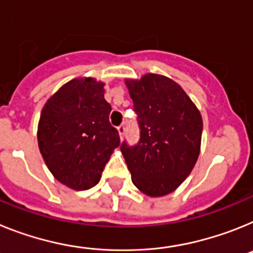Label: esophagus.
Instances as JSON below:
<instances>
[{
	"mask_svg": "<svg viewBox=\"0 0 253 253\" xmlns=\"http://www.w3.org/2000/svg\"><path fill=\"white\" fill-rule=\"evenodd\" d=\"M117 129H118V133H120V137L122 139V137H124V135H125V131H126V128H125L124 125H121V126H118Z\"/></svg>",
	"mask_w": 253,
	"mask_h": 253,
	"instance_id": "34e87169",
	"label": "esophagus"
}]
</instances>
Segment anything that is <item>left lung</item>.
<instances>
[{"label":"left lung","instance_id":"obj_1","mask_svg":"<svg viewBox=\"0 0 253 253\" xmlns=\"http://www.w3.org/2000/svg\"><path fill=\"white\" fill-rule=\"evenodd\" d=\"M137 114L140 140L121 145L132 182L150 197L166 196L187 178L201 146L203 118L172 79L146 74L126 80Z\"/></svg>","mask_w":253,"mask_h":253}]
</instances>
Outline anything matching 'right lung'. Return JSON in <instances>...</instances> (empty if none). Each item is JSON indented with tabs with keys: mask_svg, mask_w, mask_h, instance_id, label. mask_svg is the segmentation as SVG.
<instances>
[{
	"mask_svg": "<svg viewBox=\"0 0 253 253\" xmlns=\"http://www.w3.org/2000/svg\"><path fill=\"white\" fill-rule=\"evenodd\" d=\"M111 111L104 83L93 78L74 79L47 100L38 124V145L57 181L76 191L100 181L121 142L109 124Z\"/></svg>",
	"mask_w": 253,
	"mask_h": 253,
	"instance_id": "add662e5",
	"label": "right lung"
}]
</instances>
